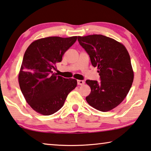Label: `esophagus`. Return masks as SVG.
<instances>
[{"label":"esophagus","mask_w":151,"mask_h":151,"mask_svg":"<svg viewBox=\"0 0 151 151\" xmlns=\"http://www.w3.org/2000/svg\"><path fill=\"white\" fill-rule=\"evenodd\" d=\"M77 84L78 85H83L85 84V81H83V80H78L77 81Z\"/></svg>","instance_id":"esophagus-1"}]
</instances>
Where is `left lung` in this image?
Here are the masks:
<instances>
[{
    "label": "left lung",
    "instance_id": "1",
    "mask_svg": "<svg viewBox=\"0 0 151 151\" xmlns=\"http://www.w3.org/2000/svg\"><path fill=\"white\" fill-rule=\"evenodd\" d=\"M80 45L97 67L101 81L87 80L91 93L86 100L99 111H108L123 101L134 80L130 55L124 45L103 35L78 36Z\"/></svg>",
    "mask_w": 151,
    "mask_h": 151
}]
</instances>
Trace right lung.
I'll return each mask as SVG.
<instances>
[{"mask_svg": "<svg viewBox=\"0 0 151 151\" xmlns=\"http://www.w3.org/2000/svg\"><path fill=\"white\" fill-rule=\"evenodd\" d=\"M76 39L77 36L41 38L26 50L19 84L26 101L37 113L50 116L58 111L68 93L76 87V79L57 76L52 71Z\"/></svg>", "mask_w": 151, "mask_h": 151, "instance_id": "1", "label": "right lung"}]
</instances>
